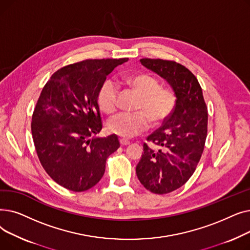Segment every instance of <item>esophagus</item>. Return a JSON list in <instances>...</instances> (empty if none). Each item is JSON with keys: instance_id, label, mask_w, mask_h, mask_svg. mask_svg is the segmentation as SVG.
<instances>
[{"instance_id": "obj_1", "label": "esophagus", "mask_w": 250, "mask_h": 250, "mask_svg": "<svg viewBox=\"0 0 250 250\" xmlns=\"http://www.w3.org/2000/svg\"><path fill=\"white\" fill-rule=\"evenodd\" d=\"M120 144L122 146H127L129 144V141H127L125 139H120Z\"/></svg>"}]
</instances>
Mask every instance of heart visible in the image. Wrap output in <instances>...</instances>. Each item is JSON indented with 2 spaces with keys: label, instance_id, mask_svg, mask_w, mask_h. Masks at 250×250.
I'll list each match as a JSON object with an SVG mask.
<instances>
[{
  "label": "heart",
  "instance_id": "obj_1",
  "mask_svg": "<svg viewBox=\"0 0 250 250\" xmlns=\"http://www.w3.org/2000/svg\"><path fill=\"white\" fill-rule=\"evenodd\" d=\"M123 82L134 89L140 98L135 112H121L110 117L107 129L110 133L123 138H132L145 130L150 121L157 125L164 123L172 114L177 103L176 92L169 87H161L159 79L142 74L125 78ZM97 102L102 111L113 112L118 105V87L107 80L100 87Z\"/></svg>",
  "mask_w": 250,
  "mask_h": 250
}]
</instances>
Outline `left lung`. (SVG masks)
I'll return each mask as SVG.
<instances>
[{
    "label": "left lung",
    "mask_w": 250,
    "mask_h": 250,
    "mask_svg": "<svg viewBox=\"0 0 250 250\" xmlns=\"http://www.w3.org/2000/svg\"><path fill=\"white\" fill-rule=\"evenodd\" d=\"M141 63L160 75L177 94L172 114L147 137L156 149L144 144L136 167L142 185L156 194H165L190 178L202 157L208 133V108L195 76L174 61L141 59Z\"/></svg>",
    "instance_id": "left-lung-1"
}]
</instances>
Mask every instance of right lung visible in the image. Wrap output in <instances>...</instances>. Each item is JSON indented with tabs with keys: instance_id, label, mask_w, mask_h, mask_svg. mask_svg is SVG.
Wrapping results in <instances>:
<instances>
[{
	"instance_id": "right-lung-1",
	"label": "right lung",
	"mask_w": 250,
	"mask_h": 250,
	"mask_svg": "<svg viewBox=\"0 0 250 250\" xmlns=\"http://www.w3.org/2000/svg\"><path fill=\"white\" fill-rule=\"evenodd\" d=\"M128 59L85 60L58 70L44 85L32 114L31 133L45 172L58 185L80 192L102 178L108 156L120 148L102 128L97 95L106 77Z\"/></svg>"
}]
</instances>
